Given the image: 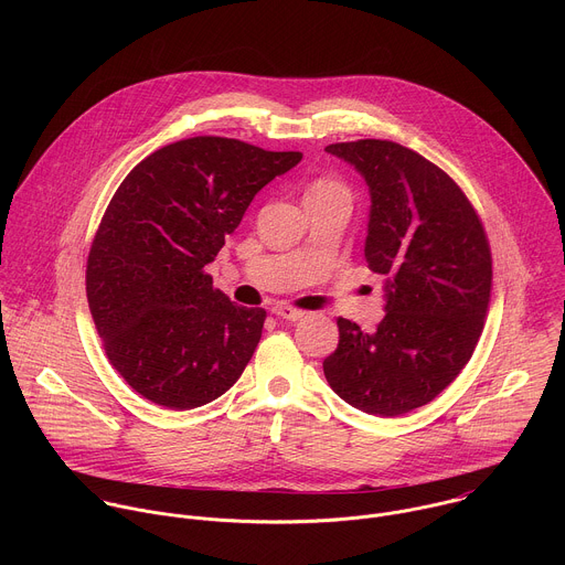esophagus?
I'll list each match as a JSON object with an SVG mask.
<instances>
[{
  "label": "esophagus",
  "mask_w": 565,
  "mask_h": 565,
  "mask_svg": "<svg viewBox=\"0 0 565 565\" xmlns=\"http://www.w3.org/2000/svg\"><path fill=\"white\" fill-rule=\"evenodd\" d=\"M273 315H277L281 319H288V321H297V319L303 317V310L286 306V303H277V306H273Z\"/></svg>",
  "instance_id": "34e87169"
}]
</instances>
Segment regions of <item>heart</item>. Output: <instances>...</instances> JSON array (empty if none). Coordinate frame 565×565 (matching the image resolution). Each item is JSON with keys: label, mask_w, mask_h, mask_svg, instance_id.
Wrapping results in <instances>:
<instances>
[{"label": "heart", "mask_w": 565, "mask_h": 565, "mask_svg": "<svg viewBox=\"0 0 565 565\" xmlns=\"http://www.w3.org/2000/svg\"><path fill=\"white\" fill-rule=\"evenodd\" d=\"M335 194L349 196L347 188H344L340 181H335V179H317V181L308 188L306 199H310V196H335Z\"/></svg>", "instance_id": "1"}]
</instances>
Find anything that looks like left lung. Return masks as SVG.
Masks as SVG:
<instances>
[{
	"label": "left lung",
	"mask_w": 565,
	"mask_h": 565,
	"mask_svg": "<svg viewBox=\"0 0 565 565\" xmlns=\"http://www.w3.org/2000/svg\"><path fill=\"white\" fill-rule=\"evenodd\" d=\"M327 151L369 185L364 257L386 279V312L375 331L338 319L340 344L324 375L364 414H409L456 380L478 344L492 290L490 241L456 181L414 149L364 138Z\"/></svg>",
	"instance_id": "1"
}]
</instances>
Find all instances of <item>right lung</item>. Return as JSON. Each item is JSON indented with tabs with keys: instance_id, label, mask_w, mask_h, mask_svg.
Masks as SVG:
<instances>
[{
	"instance_id": "obj_1",
	"label": "right lung",
	"mask_w": 565,
	"mask_h": 565,
	"mask_svg": "<svg viewBox=\"0 0 565 565\" xmlns=\"http://www.w3.org/2000/svg\"><path fill=\"white\" fill-rule=\"evenodd\" d=\"M299 160L301 151L194 136L125 177L89 250L87 299L111 366L136 393L183 412L244 373L266 310L230 301L205 266L255 194Z\"/></svg>"
}]
</instances>
